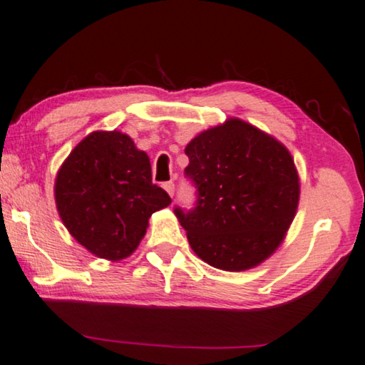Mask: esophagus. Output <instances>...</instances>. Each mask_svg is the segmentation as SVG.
Segmentation results:
<instances>
[{
  "instance_id": "34e87169",
  "label": "esophagus",
  "mask_w": 365,
  "mask_h": 365,
  "mask_svg": "<svg viewBox=\"0 0 365 365\" xmlns=\"http://www.w3.org/2000/svg\"><path fill=\"white\" fill-rule=\"evenodd\" d=\"M162 188H164L165 192L169 193L170 196H173V192H175V185H173V182H165V183H162Z\"/></svg>"
}]
</instances>
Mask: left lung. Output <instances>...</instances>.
Listing matches in <instances>:
<instances>
[{"instance_id": "obj_1", "label": "left lung", "mask_w": 365, "mask_h": 365, "mask_svg": "<svg viewBox=\"0 0 365 365\" xmlns=\"http://www.w3.org/2000/svg\"><path fill=\"white\" fill-rule=\"evenodd\" d=\"M195 210L175 216L192 250L224 271H245L282 244L297 212L300 183L289 149L240 118L201 131L185 148Z\"/></svg>"}]
</instances>
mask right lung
I'll return each mask as SVG.
<instances>
[{"label":"right lung","mask_w":365,"mask_h":365,"mask_svg":"<svg viewBox=\"0 0 365 365\" xmlns=\"http://www.w3.org/2000/svg\"><path fill=\"white\" fill-rule=\"evenodd\" d=\"M63 224L92 255L128 258L149 217L172 203L153 183L149 155L121 131H92L69 153L55 178Z\"/></svg>","instance_id":"right-lung-1"}]
</instances>
